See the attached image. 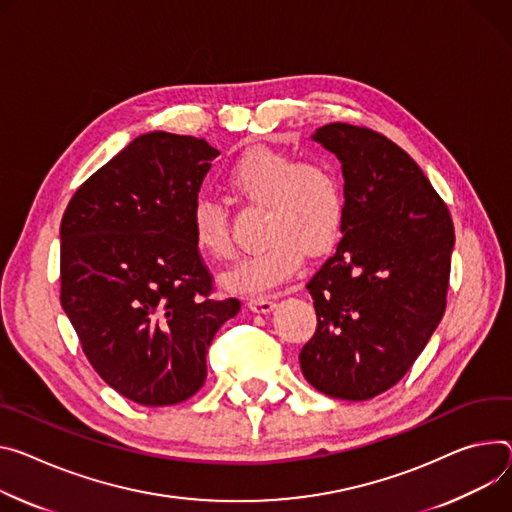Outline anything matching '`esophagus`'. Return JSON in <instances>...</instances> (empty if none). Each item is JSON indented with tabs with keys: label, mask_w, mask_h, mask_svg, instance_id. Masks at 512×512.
<instances>
[{
	"label": "esophagus",
	"mask_w": 512,
	"mask_h": 512,
	"mask_svg": "<svg viewBox=\"0 0 512 512\" xmlns=\"http://www.w3.org/2000/svg\"><path fill=\"white\" fill-rule=\"evenodd\" d=\"M247 306L253 310V312H259V314H265V312H271L275 302L271 298H263V296H253L247 300Z\"/></svg>",
	"instance_id": "34e87169"
}]
</instances>
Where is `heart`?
Here are the masks:
<instances>
[{
    "mask_svg": "<svg viewBox=\"0 0 512 512\" xmlns=\"http://www.w3.org/2000/svg\"><path fill=\"white\" fill-rule=\"evenodd\" d=\"M228 190L249 204L267 208L263 237L269 241L224 273L230 292L265 294L286 284L314 255L331 249L343 230L345 183L329 159H300L292 153L255 147L224 175ZM196 247L212 259H228L232 241L226 212L212 200H198L190 214Z\"/></svg>",
    "mask_w": 512,
    "mask_h": 512,
    "instance_id": "heart-1",
    "label": "heart"
}]
</instances>
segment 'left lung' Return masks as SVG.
Instances as JSON below:
<instances>
[{"instance_id": "8db88e82", "label": "left lung", "mask_w": 512, "mask_h": 512, "mask_svg": "<svg viewBox=\"0 0 512 512\" xmlns=\"http://www.w3.org/2000/svg\"><path fill=\"white\" fill-rule=\"evenodd\" d=\"M312 141L341 161L347 210L337 253L306 284L318 324L300 367L322 394L369 400L404 378L443 318L453 222L384 134L333 122Z\"/></svg>"}]
</instances>
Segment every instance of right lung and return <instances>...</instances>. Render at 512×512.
Masks as SVG:
<instances>
[{"mask_svg":"<svg viewBox=\"0 0 512 512\" xmlns=\"http://www.w3.org/2000/svg\"><path fill=\"white\" fill-rule=\"evenodd\" d=\"M218 151L149 132L98 169L61 220V304L100 378L143 406L194 396L206 353L241 310L214 298L190 214Z\"/></svg>","mask_w":512,"mask_h":512,"instance_id":"right-lung-1","label":"right lung"}]
</instances>
